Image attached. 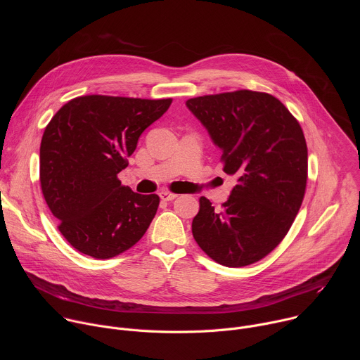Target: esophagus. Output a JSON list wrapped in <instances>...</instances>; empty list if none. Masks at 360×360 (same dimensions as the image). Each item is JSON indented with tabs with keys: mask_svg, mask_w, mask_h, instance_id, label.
Instances as JSON below:
<instances>
[{
	"mask_svg": "<svg viewBox=\"0 0 360 360\" xmlns=\"http://www.w3.org/2000/svg\"><path fill=\"white\" fill-rule=\"evenodd\" d=\"M178 195L176 193H174V192H169V191H161L160 192V198L162 199V200H174L175 198H176Z\"/></svg>",
	"mask_w": 360,
	"mask_h": 360,
	"instance_id": "esophagus-1",
	"label": "esophagus"
}]
</instances>
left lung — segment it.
I'll list each match as a JSON object with an SVG mask.
<instances>
[{"label":"left lung","instance_id":"8db88e82","mask_svg":"<svg viewBox=\"0 0 360 360\" xmlns=\"http://www.w3.org/2000/svg\"><path fill=\"white\" fill-rule=\"evenodd\" d=\"M186 107L222 150L224 172L236 178L221 210L200 196L192 235L224 266L258 262L281 243L302 205L307 179L303 131L282 102L265 92L196 96Z\"/></svg>","mask_w":360,"mask_h":360}]
</instances>
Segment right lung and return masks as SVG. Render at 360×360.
I'll return each instance as SVG.
<instances>
[{"mask_svg":"<svg viewBox=\"0 0 360 360\" xmlns=\"http://www.w3.org/2000/svg\"><path fill=\"white\" fill-rule=\"evenodd\" d=\"M172 99L85 95L46 125L39 148V181L58 229L81 253L110 259L134 246L157 214L160 196L124 186L141 134Z\"/></svg>","mask_w":360,"mask_h":360,"instance_id":"1","label":"right lung"}]
</instances>
